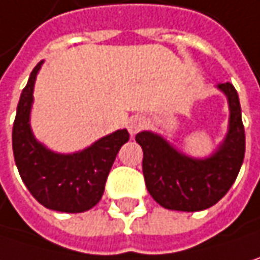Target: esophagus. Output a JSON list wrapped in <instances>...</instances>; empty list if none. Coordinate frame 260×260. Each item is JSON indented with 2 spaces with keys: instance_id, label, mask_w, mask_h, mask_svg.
I'll list each match as a JSON object with an SVG mask.
<instances>
[{
  "instance_id": "34e87169",
  "label": "esophagus",
  "mask_w": 260,
  "mask_h": 260,
  "mask_svg": "<svg viewBox=\"0 0 260 260\" xmlns=\"http://www.w3.org/2000/svg\"><path fill=\"white\" fill-rule=\"evenodd\" d=\"M143 123H144V120L140 117V116H132L128 119V122H126V125H128V131L131 132V135H134V134H137L138 131L143 128Z\"/></svg>"
}]
</instances>
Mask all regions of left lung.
<instances>
[{
    "mask_svg": "<svg viewBox=\"0 0 260 260\" xmlns=\"http://www.w3.org/2000/svg\"><path fill=\"white\" fill-rule=\"evenodd\" d=\"M229 106V125L223 141L207 157L177 150L162 135L141 131L135 135L143 149V174L149 193L159 205L177 211H201L223 198L243 165L246 134L235 87L219 83Z\"/></svg>",
    "mask_w": 260,
    "mask_h": 260,
    "instance_id": "1",
    "label": "left lung"
}]
</instances>
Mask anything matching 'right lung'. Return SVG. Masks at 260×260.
I'll return each mask as SVG.
<instances>
[{
	"label": "right lung",
	"instance_id": "obj_1",
	"mask_svg": "<svg viewBox=\"0 0 260 260\" xmlns=\"http://www.w3.org/2000/svg\"><path fill=\"white\" fill-rule=\"evenodd\" d=\"M43 62L32 70L17 104L12 134L16 167L41 205L62 213H83L101 200L116 154L129 140V134L117 129L76 153H58L40 143L31 129V108Z\"/></svg>",
	"mask_w": 260,
	"mask_h": 260
}]
</instances>
